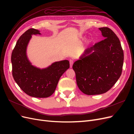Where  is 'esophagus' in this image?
<instances>
[{
    "label": "esophagus",
    "mask_w": 134,
    "mask_h": 134,
    "mask_svg": "<svg viewBox=\"0 0 134 134\" xmlns=\"http://www.w3.org/2000/svg\"><path fill=\"white\" fill-rule=\"evenodd\" d=\"M69 62H70V68H72V64H73V60H70Z\"/></svg>",
    "instance_id": "34e87169"
}]
</instances>
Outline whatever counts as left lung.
<instances>
[{
	"label": "left lung",
	"mask_w": 134,
	"mask_h": 134,
	"mask_svg": "<svg viewBox=\"0 0 134 134\" xmlns=\"http://www.w3.org/2000/svg\"><path fill=\"white\" fill-rule=\"evenodd\" d=\"M99 30L105 38L85 50L72 65L77 86L87 95L107 92L122 73L124 51L119 38L108 27Z\"/></svg>",
	"instance_id": "obj_1"
}]
</instances>
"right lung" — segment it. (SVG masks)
Segmentation results:
<instances>
[{"instance_id":"1","label":"right lung","mask_w":134,"mask_h":134,"mask_svg":"<svg viewBox=\"0 0 134 134\" xmlns=\"http://www.w3.org/2000/svg\"><path fill=\"white\" fill-rule=\"evenodd\" d=\"M41 35L40 31L31 28L26 31L16 43L12 51V75L21 90L28 96L46 98L54 93L62 75L69 68L67 60L56 62L41 69L32 64L28 58L27 48L32 35Z\"/></svg>"}]
</instances>
